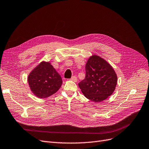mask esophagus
I'll use <instances>...</instances> for the list:
<instances>
[{
	"label": "esophagus",
	"mask_w": 149,
	"mask_h": 149,
	"mask_svg": "<svg viewBox=\"0 0 149 149\" xmlns=\"http://www.w3.org/2000/svg\"><path fill=\"white\" fill-rule=\"evenodd\" d=\"M71 80H72V81H75V82L77 81V78L75 76H72V77Z\"/></svg>",
	"instance_id": "1"
}]
</instances>
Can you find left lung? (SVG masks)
<instances>
[{"label":"left lung","mask_w":149,"mask_h":149,"mask_svg":"<svg viewBox=\"0 0 149 149\" xmlns=\"http://www.w3.org/2000/svg\"><path fill=\"white\" fill-rule=\"evenodd\" d=\"M85 71V78L79 86L86 98L95 102H101L112 94L117 85V77L106 60L93 55L88 59Z\"/></svg>","instance_id":"left-lung-1"}]
</instances>
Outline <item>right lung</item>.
<instances>
[{
  "mask_svg": "<svg viewBox=\"0 0 149 149\" xmlns=\"http://www.w3.org/2000/svg\"><path fill=\"white\" fill-rule=\"evenodd\" d=\"M31 90L40 98L54 94L63 84L62 79L49 63L42 62L28 76Z\"/></svg>",
  "mask_w": 149,
  "mask_h": 149,
  "instance_id": "right-lung-1",
  "label": "right lung"
}]
</instances>
